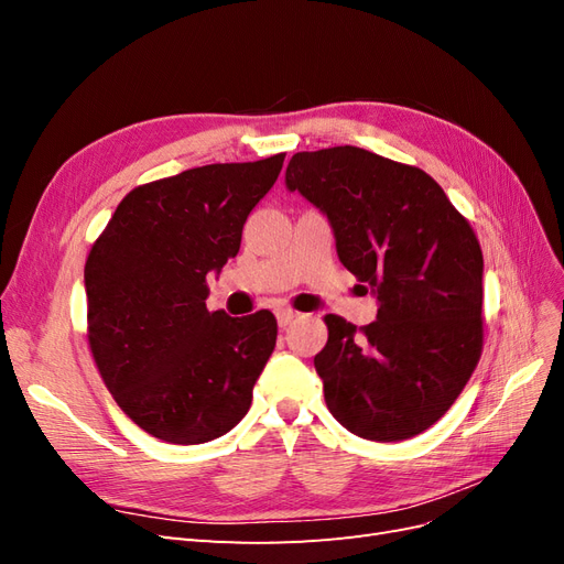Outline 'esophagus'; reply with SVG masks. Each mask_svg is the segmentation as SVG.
Wrapping results in <instances>:
<instances>
[{
	"mask_svg": "<svg viewBox=\"0 0 564 564\" xmlns=\"http://www.w3.org/2000/svg\"><path fill=\"white\" fill-rule=\"evenodd\" d=\"M275 315H278V324H280L282 329H284V327H289V324H292V322L299 317V313L289 311V308H280Z\"/></svg>",
	"mask_w": 564,
	"mask_h": 564,
	"instance_id": "esophagus-1",
	"label": "esophagus"
}]
</instances>
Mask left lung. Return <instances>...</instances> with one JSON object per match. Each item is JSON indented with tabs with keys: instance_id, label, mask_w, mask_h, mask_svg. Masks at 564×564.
I'll return each mask as SVG.
<instances>
[{
	"instance_id": "8db88e82",
	"label": "left lung",
	"mask_w": 564,
	"mask_h": 564,
	"mask_svg": "<svg viewBox=\"0 0 564 564\" xmlns=\"http://www.w3.org/2000/svg\"><path fill=\"white\" fill-rule=\"evenodd\" d=\"M284 181L329 218L338 261L379 301L360 329L324 317L315 369L329 412L365 440L429 431L482 355V249L470 224L419 166L355 145L296 152Z\"/></svg>"
}]
</instances>
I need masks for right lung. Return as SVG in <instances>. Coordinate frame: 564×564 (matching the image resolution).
Here are the masks:
<instances>
[{
    "label": "right lung",
    "instance_id": "1",
    "mask_svg": "<svg viewBox=\"0 0 564 564\" xmlns=\"http://www.w3.org/2000/svg\"><path fill=\"white\" fill-rule=\"evenodd\" d=\"M282 162L284 152L207 164L133 187L89 251L91 355L119 409L152 437L202 445L249 412L278 319L207 311V275L240 251Z\"/></svg>",
    "mask_w": 564,
    "mask_h": 564
}]
</instances>
